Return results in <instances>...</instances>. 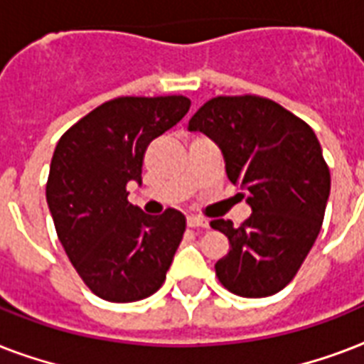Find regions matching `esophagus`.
<instances>
[{
  "label": "esophagus",
  "instance_id": "34e87169",
  "mask_svg": "<svg viewBox=\"0 0 364 364\" xmlns=\"http://www.w3.org/2000/svg\"><path fill=\"white\" fill-rule=\"evenodd\" d=\"M187 225L191 228H208V221H205V219H202V217H196V215L187 217Z\"/></svg>",
  "mask_w": 364,
  "mask_h": 364
}]
</instances>
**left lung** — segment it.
Segmentation results:
<instances>
[{"label":"left lung","instance_id":"8db88e82","mask_svg":"<svg viewBox=\"0 0 364 364\" xmlns=\"http://www.w3.org/2000/svg\"><path fill=\"white\" fill-rule=\"evenodd\" d=\"M188 130L204 132L221 147L228 179L247 191L253 213L234 227L211 228L230 242L215 274L230 293L262 299L291 283L321 230L331 171L316 134L302 119L253 94L205 102Z\"/></svg>","mask_w":364,"mask_h":364}]
</instances>
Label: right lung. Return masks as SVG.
<instances>
[{"mask_svg":"<svg viewBox=\"0 0 364 364\" xmlns=\"http://www.w3.org/2000/svg\"><path fill=\"white\" fill-rule=\"evenodd\" d=\"M185 96H121L90 111L60 137L50 160L47 204L71 264L96 296L136 302L166 279L185 217H159L128 202L141 183L149 143L187 115Z\"/></svg>","mask_w":364,"mask_h":364,"instance_id":"add662e5","label":"right lung"}]
</instances>
